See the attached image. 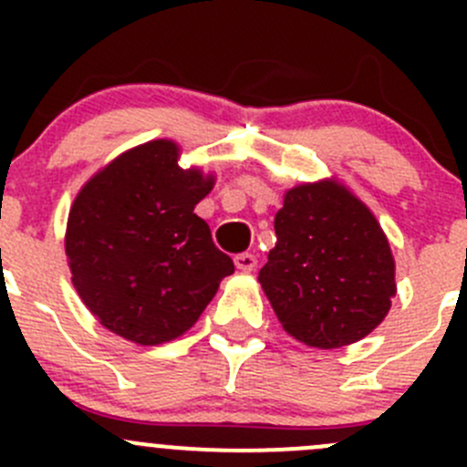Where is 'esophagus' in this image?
<instances>
[{
  "mask_svg": "<svg viewBox=\"0 0 467 467\" xmlns=\"http://www.w3.org/2000/svg\"><path fill=\"white\" fill-rule=\"evenodd\" d=\"M234 266H237L239 271H255L257 257L253 255V253H239V255L234 257Z\"/></svg>",
  "mask_w": 467,
  "mask_h": 467,
  "instance_id": "obj_1",
  "label": "esophagus"
}]
</instances>
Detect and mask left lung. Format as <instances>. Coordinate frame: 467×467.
<instances>
[{"label":"left lung","mask_w":467,"mask_h":467,"mask_svg":"<svg viewBox=\"0 0 467 467\" xmlns=\"http://www.w3.org/2000/svg\"><path fill=\"white\" fill-rule=\"evenodd\" d=\"M260 282L282 327L307 346L373 332L395 296V264L370 210L337 182L286 192Z\"/></svg>","instance_id":"1"}]
</instances>
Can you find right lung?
I'll list each match as a JSON object with an SVG mask.
<instances>
[{
    "label": "right lung",
    "instance_id": "add662e5",
    "mask_svg": "<svg viewBox=\"0 0 467 467\" xmlns=\"http://www.w3.org/2000/svg\"><path fill=\"white\" fill-rule=\"evenodd\" d=\"M176 160L167 140L119 155L83 187L67 219L78 296L103 327L142 346L187 332L234 271L194 214L212 178Z\"/></svg>",
    "mask_w": 467,
    "mask_h": 467
}]
</instances>
